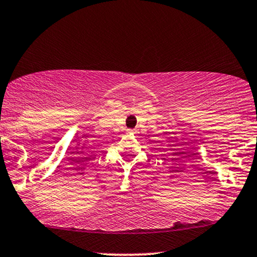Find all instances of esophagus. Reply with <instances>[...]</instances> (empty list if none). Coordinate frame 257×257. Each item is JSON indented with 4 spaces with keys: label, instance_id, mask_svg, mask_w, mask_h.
Here are the masks:
<instances>
[{
    "label": "esophagus",
    "instance_id": "34e87169",
    "mask_svg": "<svg viewBox=\"0 0 257 257\" xmlns=\"http://www.w3.org/2000/svg\"><path fill=\"white\" fill-rule=\"evenodd\" d=\"M126 134H129V135L134 134V131H132V129H128V131H126Z\"/></svg>",
    "mask_w": 257,
    "mask_h": 257
}]
</instances>
